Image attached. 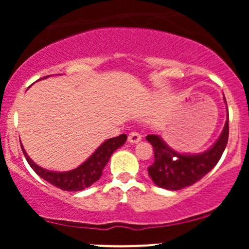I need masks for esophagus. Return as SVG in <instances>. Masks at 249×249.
<instances>
[{"instance_id": "1", "label": "esophagus", "mask_w": 249, "mask_h": 249, "mask_svg": "<svg viewBox=\"0 0 249 249\" xmlns=\"http://www.w3.org/2000/svg\"><path fill=\"white\" fill-rule=\"evenodd\" d=\"M127 139H128V142H132V144H136V142H138L139 141H141L142 136L138 132H136V131H132V132H130V134H128Z\"/></svg>"}]
</instances>
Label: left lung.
Wrapping results in <instances>:
<instances>
[{
	"label": "left lung",
	"mask_w": 249,
	"mask_h": 249,
	"mask_svg": "<svg viewBox=\"0 0 249 249\" xmlns=\"http://www.w3.org/2000/svg\"><path fill=\"white\" fill-rule=\"evenodd\" d=\"M228 133L227 115L224 131L215 144L206 152L193 156L176 152L159 136L148 134L146 141L151 142L154 152L153 164L147 167L148 176L157 186L171 191H178L196 184L218 164L227 145Z\"/></svg>",
	"instance_id": "left-lung-1"
}]
</instances>
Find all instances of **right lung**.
<instances>
[{"instance_id": "add662e5", "label": "right lung", "mask_w": 249, "mask_h": 249, "mask_svg": "<svg viewBox=\"0 0 249 249\" xmlns=\"http://www.w3.org/2000/svg\"><path fill=\"white\" fill-rule=\"evenodd\" d=\"M43 78H47V77H43ZM126 134H121L118 137L107 139V142H103L101 146L97 148L87 161H84L81 166L72 171H69V172H53V171H48L39 167L25 153V150L22 146V144L21 147L28 164L41 178L63 191L77 192V191H82L84 188L91 186L93 182H96L97 180L101 178L103 170H104L105 165L107 164L111 154L126 142Z\"/></svg>"}]
</instances>
